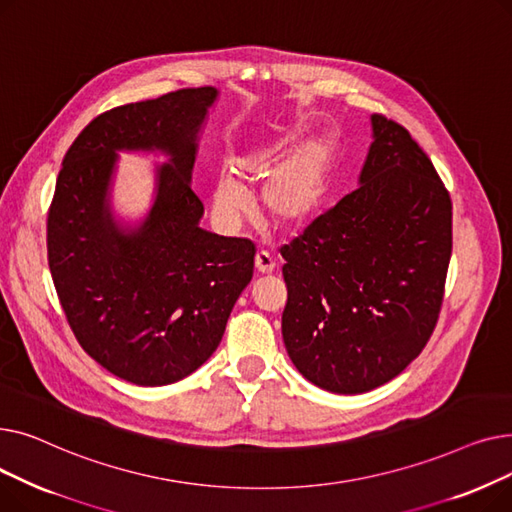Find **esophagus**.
<instances>
[{"label": "esophagus", "instance_id": "34e87169", "mask_svg": "<svg viewBox=\"0 0 512 512\" xmlns=\"http://www.w3.org/2000/svg\"><path fill=\"white\" fill-rule=\"evenodd\" d=\"M255 270L259 274H272L276 270V259L272 257V253H267L263 249L257 251V255H255Z\"/></svg>", "mask_w": 512, "mask_h": 512}]
</instances>
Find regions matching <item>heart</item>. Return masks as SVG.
<instances>
[{
	"label": "heart",
	"mask_w": 512,
	"mask_h": 512,
	"mask_svg": "<svg viewBox=\"0 0 512 512\" xmlns=\"http://www.w3.org/2000/svg\"><path fill=\"white\" fill-rule=\"evenodd\" d=\"M280 147H259L236 159L242 180L263 182L261 205L276 226L294 228L311 220L328 193L330 149L324 141H309L282 164ZM249 211V199L232 176H222L213 188V213L222 224H234Z\"/></svg>",
	"instance_id": "1"
}]
</instances>
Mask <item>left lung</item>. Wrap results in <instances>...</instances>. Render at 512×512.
I'll use <instances>...</instances> for the list:
<instances>
[{
	"label": "left lung",
	"instance_id": "obj_1",
	"mask_svg": "<svg viewBox=\"0 0 512 512\" xmlns=\"http://www.w3.org/2000/svg\"><path fill=\"white\" fill-rule=\"evenodd\" d=\"M361 186L280 249L282 336L305 378L336 394L378 388L438 324L452 253V201L405 126L371 116Z\"/></svg>",
	"mask_w": 512,
	"mask_h": 512
}]
</instances>
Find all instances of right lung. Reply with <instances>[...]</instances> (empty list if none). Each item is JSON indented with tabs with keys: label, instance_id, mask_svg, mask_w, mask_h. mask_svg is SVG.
<instances>
[{
	"label": "right lung",
	"instance_id": "right-lung-1",
	"mask_svg": "<svg viewBox=\"0 0 512 512\" xmlns=\"http://www.w3.org/2000/svg\"><path fill=\"white\" fill-rule=\"evenodd\" d=\"M218 91L180 89L99 114L70 145L47 213V261L68 326L101 367L137 386L174 384L218 348L253 278L255 245L199 228L197 134ZM122 148L164 150L148 220L125 232L106 188Z\"/></svg>",
	"mask_w": 512,
	"mask_h": 512
}]
</instances>
